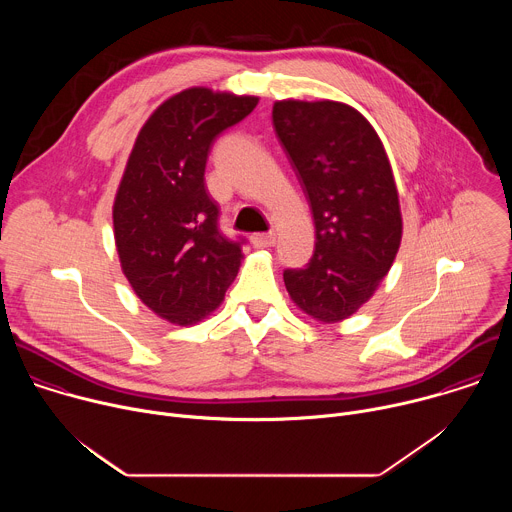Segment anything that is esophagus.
<instances>
[{
  "mask_svg": "<svg viewBox=\"0 0 512 512\" xmlns=\"http://www.w3.org/2000/svg\"><path fill=\"white\" fill-rule=\"evenodd\" d=\"M275 233H257L251 237V243L259 249H265V247H273L275 245Z\"/></svg>",
  "mask_w": 512,
  "mask_h": 512,
  "instance_id": "1",
  "label": "esophagus"
}]
</instances>
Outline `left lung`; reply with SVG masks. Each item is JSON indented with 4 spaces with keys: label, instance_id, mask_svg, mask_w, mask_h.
<instances>
[{
    "label": "left lung",
    "instance_id": "obj_1",
    "mask_svg": "<svg viewBox=\"0 0 512 512\" xmlns=\"http://www.w3.org/2000/svg\"><path fill=\"white\" fill-rule=\"evenodd\" d=\"M273 127L316 227L304 269H285L289 298L324 324L350 318L389 273L403 221L393 170L373 125L338 101H275Z\"/></svg>",
    "mask_w": 512,
    "mask_h": 512
}]
</instances>
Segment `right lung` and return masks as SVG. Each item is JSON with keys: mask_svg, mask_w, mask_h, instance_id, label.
<instances>
[{"mask_svg": "<svg viewBox=\"0 0 512 512\" xmlns=\"http://www.w3.org/2000/svg\"><path fill=\"white\" fill-rule=\"evenodd\" d=\"M257 103L192 87L164 101L133 143L113 202L115 245L135 296L172 324L204 320L239 273L243 241L218 231L204 170L216 135Z\"/></svg>", "mask_w": 512, "mask_h": 512, "instance_id": "add662e5", "label": "right lung"}]
</instances>
